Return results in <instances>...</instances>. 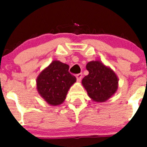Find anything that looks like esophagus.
<instances>
[{"mask_svg":"<svg viewBox=\"0 0 147 147\" xmlns=\"http://www.w3.org/2000/svg\"><path fill=\"white\" fill-rule=\"evenodd\" d=\"M82 78V75L81 73L78 74V75H76V78H77V80H78V82H80Z\"/></svg>","mask_w":147,"mask_h":147,"instance_id":"34e87169","label":"esophagus"}]
</instances>
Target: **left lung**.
Returning <instances> with one entry per match:
<instances>
[{"instance_id": "1", "label": "left lung", "mask_w": 147, "mask_h": 147, "mask_svg": "<svg viewBox=\"0 0 147 147\" xmlns=\"http://www.w3.org/2000/svg\"><path fill=\"white\" fill-rule=\"evenodd\" d=\"M89 74L82 80V84L89 97L94 102H105L117 91L119 79L115 71L100 60L87 63Z\"/></svg>"}]
</instances>
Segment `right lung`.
<instances>
[{
  "label": "right lung",
  "mask_w": 147,
  "mask_h": 147,
  "mask_svg": "<svg viewBox=\"0 0 147 147\" xmlns=\"http://www.w3.org/2000/svg\"><path fill=\"white\" fill-rule=\"evenodd\" d=\"M68 70L69 65L59 60H53L38 75L37 90L48 105L57 106L63 104L68 90L76 82V78Z\"/></svg>",
  "instance_id": "add662e5"
}]
</instances>
